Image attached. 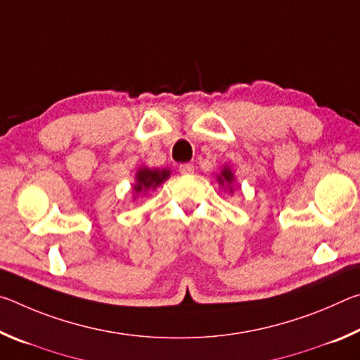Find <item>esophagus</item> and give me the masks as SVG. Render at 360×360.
Wrapping results in <instances>:
<instances>
[{"mask_svg": "<svg viewBox=\"0 0 360 360\" xmlns=\"http://www.w3.org/2000/svg\"><path fill=\"white\" fill-rule=\"evenodd\" d=\"M179 172L181 174H192L193 165H191V163H182V165H179Z\"/></svg>", "mask_w": 360, "mask_h": 360, "instance_id": "esophagus-1", "label": "esophagus"}]
</instances>
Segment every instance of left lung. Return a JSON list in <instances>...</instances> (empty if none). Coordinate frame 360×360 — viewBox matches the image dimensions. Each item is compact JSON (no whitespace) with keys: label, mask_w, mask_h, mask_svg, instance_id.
<instances>
[{"label":"left lung","mask_w":360,"mask_h":360,"mask_svg":"<svg viewBox=\"0 0 360 360\" xmlns=\"http://www.w3.org/2000/svg\"><path fill=\"white\" fill-rule=\"evenodd\" d=\"M217 182L219 186H222L224 191H229L230 193H233V184H235V173L231 172V168L229 165H225L221 173H219L217 176Z\"/></svg>","instance_id":"left-lung-1"}]
</instances>
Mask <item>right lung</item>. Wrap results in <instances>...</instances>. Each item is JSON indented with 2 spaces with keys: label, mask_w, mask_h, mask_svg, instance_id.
I'll use <instances>...</instances> for the list:
<instances>
[{
  "label": "right lung",
  "mask_w": 360,
  "mask_h": 360,
  "mask_svg": "<svg viewBox=\"0 0 360 360\" xmlns=\"http://www.w3.org/2000/svg\"><path fill=\"white\" fill-rule=\"evenodd\" d=\"M172 172L169 169H160V168H149V167H139L135 173V184H133V202L139 197V195H146L149 191H155V188L163 184Z\"/></svg>",
  "instance_id": "1"
}]
</instances>
